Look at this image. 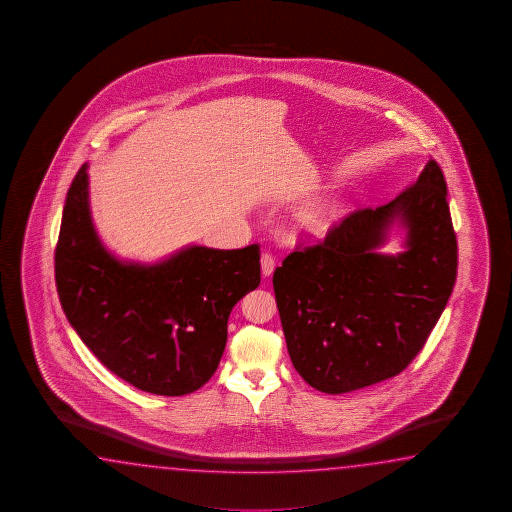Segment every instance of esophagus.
Masks as SVG:
<instances>
[{
	"label": "esophagus",
	"instance_id": "1",
	"mask_svg": "<svg viewBox=\"0 0 512 512\" xmlns=\"http://www.w3.org/2000/svg\"><path fill=\"white\" fill-rule=\"evenodd\" d=\"M276 269V258L272 252H263L261 254V274L269 278L270 274Z\"/></svg>",
	"mask_w": 512,
	"mask_h": 512
}]
</instances>
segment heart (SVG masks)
Here are the masks:
<instances>
[{
	"label": "heart",
	"instance_id": "heart-1",
	"mask_svg": "<svg viewBox=\"0 0 512 512\" xmlns=\"http://www.w3.org/2000/svg\"><path fill=\"white\" fill-rule=\"evenodd\" d=\"M322 220H324V211L319 209V211H315L310 217L304 218L303 226L301 227H306V229H319Z\"/></svg>",
	"mask_w": 512,
	"mask_h": 512
}]
</instances>
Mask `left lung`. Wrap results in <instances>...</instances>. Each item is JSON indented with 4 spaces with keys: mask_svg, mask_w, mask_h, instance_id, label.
Here are the masks:
<instances>
[{
    "mask_svg": "<svg viewBox=\"0 0 512 512\" xmlns=\"http://www.w3.org/2000/svg\"><path fill=\"white\" fill-rule=\"evenodd\" d=\"M446 195L430 159L389 204L349 213L274 270L288 355L313 389L342 394L389 380L423 349L457 278ZM394 219L408 227V251L376 253Z\"/></svg>",
    "mask_w": 512,
    "mask_h": 512,
    "instance_id": "1",
    "label": "left lung"
}]
</instances>
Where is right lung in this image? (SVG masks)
I'll use <instances>...</instances> for the list:
<instances>
[{"instance_id":"right-lung-1","label":"right lung","mask_w":512,"mask_h":512,"mask_svg":"<svg viewBox=\"0 0 512 512\" xmlns=\"http://www.w3.org/2000/svg\"><path fill=\"white\" fill-rule=\"evenodd\" d=\"M87 184L82 165L55 247V283L68 321L130 385L159 396L200 389L224 355L234 304L260 285V245H193L156 265L122 263L96 234Z\"/></svg>"}]
</instances>
